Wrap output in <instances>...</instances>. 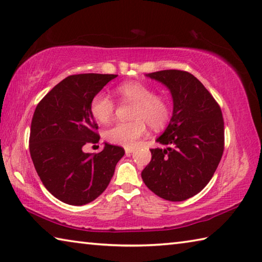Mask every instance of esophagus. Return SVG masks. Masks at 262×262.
Returning a JSON list of instances; mask_svg holds the SVG:
<instances>
[{"label": "esophagus", "instance_id": "34e87169", "mask_svg": "<svg viewBox=\"0 0 262 262\" xmlns=\"http://www.w3.org/2000/svg\"><path fill=\"white\" fill-rule=\"evenodd\" d=\"M125 152H126L127 156H129V155H130L132 152H134V149H132V148H126V149H125Z\"/></svg>", "mask_w": 262, "mask_h": 262}]
</instances>
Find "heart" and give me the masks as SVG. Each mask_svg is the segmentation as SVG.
<instances>
[{
  "mask_svg": "<svg viewBox=\"0 0 262 262\" xmlns=\"http://www.w3.org/2000/svg\"><path fill=\"white\" fill-rule=\"evenodd\" d=\"M117 94L123 101L134 103L136 106L133 112L130 122H117L105 132V139L113 144L132 148L137 140L147 132V123L154 129H161L170 119V105L161 95L154 94V90L147 84L129 82L120 84ZM115 111V103L108 95H96L91 101V113L97 121L108 122Z\"/></svg>",
  "mask_w": 262,
  "mask_h": 262,
  "instance_id": "obj_1",
  "label": "heart"
}]
</instances>
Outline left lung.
<instances>
[{
  "mask_svg": "<svg viewBox=\"0 0 262 262\" xmlns=\"http://www.w3.org/2000/svg\"><path fill=\"white\" fill-rule=\"evenodd\" d=\"M147 76L164 84L173 99L170 123L150 149L151 161L142 171L147 187L168 201H184L206 187L224 150L222 111L210 92L192 74L161 70Z\"/></svg>",
  "mask_w": 262,
  "mask_h": 262,
  "instance_id": "obj_1",
  "label": "left lung"
}]
</instances>
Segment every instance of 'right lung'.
I'll list each match as a JSON object with an SVG mask.
<instances>
[{"label":"right lung","instance_id":"obj_1","mask_svg":"<svg viewBox=\"0 0 262 262\" xmlns=\"http://www.w3.org/2000/svg\"><path fill=\"white\" fill-rule=\"evenodd\" d=\"M118 75H72L56 84L35 107L30 132V154L40 180L60 201L83 206L107 187L125 150L105 143L98 154L83 147L98 143V126L91 101Z\"/></svg>","mask_w":262,"mask_h":262}]
</instances>
